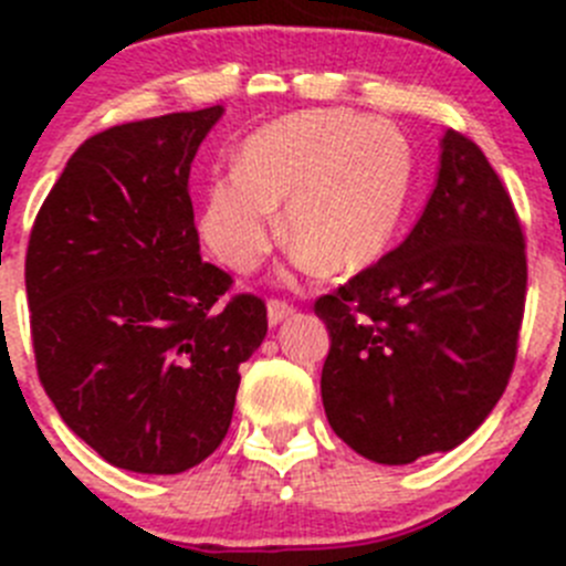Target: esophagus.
Masks as SVG:
<instances>
[{
  "label": "esophagus",
  "mask_w": 566,
  "mask_h": 566,
  "mask_svg": "<svg viewBox=\"0 0 566 566\" xmlns=\"http://www.w3.org/2000/svg\"><path fill=\"white\" fill-rule=\"evenodd\" d=\"M269 314V326H280L283 319H289L294 314V306H289L286 300H269L266 303Z\"/></svg>",
  "instance_id": "esophagus-1"
}]
</instances>
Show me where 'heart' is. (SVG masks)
Segmentation results:
<instances>
[{
  "mask_svg": "<svg viewBox=\"0 0 566 566\" xmlns=\"http://www.w3.org/2000/svg\"><path fill=\"white\" fill-rule=\"evenodd\" d=\"M413 155L385 118L348 109L283 115L240 144L234 169L207 184L198 232L234 272H252L280 232L297 243L300 266L345 274L385 252L402 221Z\"/></svg>",
  "mask_w": 566,
  "mask_h": 566,
  "instance_id": "b5f03b06",
  "label": "heart"
}]
</instances>
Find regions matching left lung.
Returning a JSON list of instances; mask_svg holds the SVG:
<instances>
[{"label": "left lung", "mask_w": 566, "mask_h": 566, "mask_svg": "<svg viewBox=\"0 0 566 566\" xmlns=\"http://www.w3.org/2000/svg\"><path fill=\"white\" fill-rule=\"evenodd\" d=\"M437 187L394 252L314 303L332 348L328 424L377 464L453 451L496 408L527 289L516 209L482 149L448 133Z\"/></svg>", "instance_id": "8db88e82"}]
</instances>
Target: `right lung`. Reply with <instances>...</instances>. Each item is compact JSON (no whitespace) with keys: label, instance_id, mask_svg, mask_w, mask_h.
<instances>
[{"label":"right lung","instance_id":"obj_1","mask_svg":"<svg viewBox=\"0 0 566 566\" xmlns=\"http://www.w3.org/2000/svg\"><path fill=\"white\" fill-rule=\"evenodd\" d=\"M221 115L218 104L87 138L30 232L44 391L98 457L147 476L184 473L223 442L238 368L269 328L263 300H223L232 277L201 260L189 169Z\"/></svg>","mask_w":566,"mask_h":566}]
</instances>
